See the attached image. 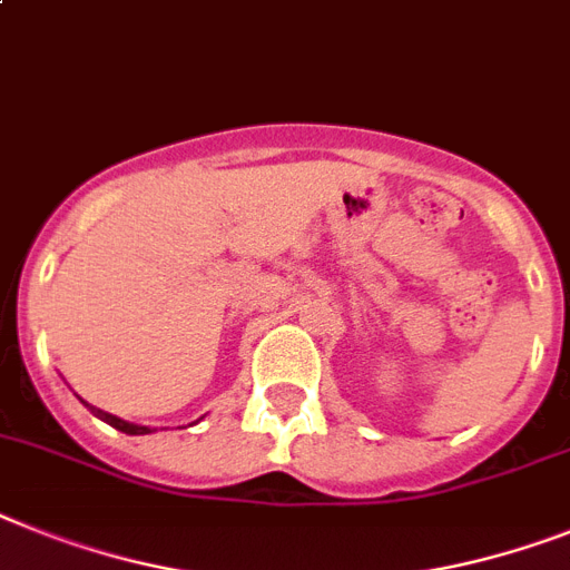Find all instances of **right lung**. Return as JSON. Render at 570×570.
Here are the masks:
<instances>
[{
	"label": "right lung",
	"instance_id": "add662e5",
	"mask_svg": "<svg viewBox=\"0 0 570 570\" xmlns=\"http://www.w3.org/2000/svg\"><path fill=\"white\" fill-rule=\"evenodd\" d=\"M80 403H83V400H80ZM86 409L92 411L95 417H100V420H104V423H109V425H112V429H118V432H124V434H150L153 432L150 425L127 423V420L115 417V414H109V411H100V409H95V405H89V403H86Z\"/></svg>",
	"mask_w": 570,
	"mask_h": 570
}]
</instances>
